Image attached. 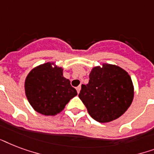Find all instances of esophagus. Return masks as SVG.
<instances>
[{"label":"esophagus","mask_w":154,"mask_h":154,"mask_svg":"<svg viewBox=\"0 0 154 154\" xmlns=\"http://www.w3.org/2000/svg\"><path fill=\"white\" fill-rule=\"evenodd\" d=\"M80 89H81V86H78L77 88H76V90H77V92L79 93V91H80Z\"/></svg>","instance_id":"obj_1"}]
</instances>
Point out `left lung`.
Here are the masks:
<instances>
[{
	"label": "left lung",
	"instance_id": "obj_1",
	"mask_svg": "<svg viewBox=\"0 0 154 154\" xmlns=\"http://www.w3.org/2000/svg\"><path fill=\"white\" fill-rule=\"evenodd\" d=\"M79 97L89 115L100 123L110 122L125 112L133 100L131 77L122 68L103 63L91 71L89 82L82 84Z\"/></svg>",
	"mask_w": 154,
	"mask_h": 154
}]
</instances>
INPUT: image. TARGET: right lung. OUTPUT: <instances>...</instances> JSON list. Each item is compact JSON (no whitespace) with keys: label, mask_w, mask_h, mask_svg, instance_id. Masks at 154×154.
<instances>
[{"label":"right lung","mask_w":154,"mask_h":154,"mask_svg":"<svg viewBox=\"0 0 154 154\" xmlns=\"http://www.w3.org/2000/svg\"><path fill=\"white\" fill-rule=\"evenodd\" d=\"M26 97L38 112L54 116L63 110L70 100L77 96L71 82L63 75V69L46 63L37 66L25 82Z\"/></svg>","instance_id":"add662e5"}]
</instances>
